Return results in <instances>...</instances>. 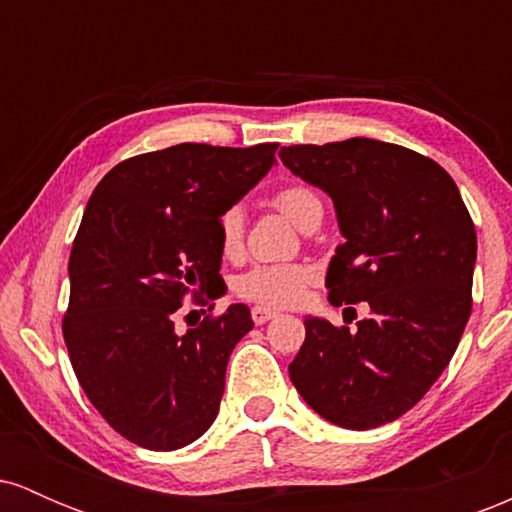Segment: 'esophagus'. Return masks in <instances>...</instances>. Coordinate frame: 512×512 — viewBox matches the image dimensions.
<instances>
[{
	"label": "esophagus",
	"instance_id": "1",
	"mask_svg": "<svg viewBox=\"0 0 512 512\" xmlns=\"http://www.w3.org/2000/svg\"><path fill=\"white\" fill-rule=\"evenodd\" d=\"M276 315H279L276 310L264 308V305H255V308H252V320H255V325H264V322L274 320Z\"/></svg>",
	"mask_w": 512,
	"mask_h": 512
}]
</instances>
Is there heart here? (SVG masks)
<instances>
[{
  "mask_svg": "<svg viewBox=\"0 0 512 512\" xmlns=\"http://www.w3.org/2000/svg\"><path fill=\"white\" fill-rule=\"evenodd\" d=\"M276 207L284 211L296 226L305 228L317 211H322V199L308 185H286L274 195ZM245 216L240 207H231L219 219V238L223 252H236L243 243ZM313 281V272L305 264H257L250 272L238 276L236 291L248 301L262 305H293Z\"/></svg>",
  "mask_w": 512,
  "mask_h": 512,
  "instance_id": "heart-1",
  "label": "heart"
}]
</instances>
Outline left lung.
<instances>
[{
	"label": "left lung",
	"instance_id": "left-lung-1",
	"mask_svg": "<svg viewBox=\"0 0 512 512\" xmlns=\"http://www.w3.org/2000/svg\"><path fill=\"white\" fill-rule=\"evenodd\" d=\"M279 156L337 211L344 243L327 267V298L370 308L356 332L305 317L291 383L332 424H390L431 390L460 344L477 262L472 216L455 180L404 146L354 137L284 146Z\"/></svg>",
	"mask_w": 512,
	"mask_h": 512
}]
</instances>
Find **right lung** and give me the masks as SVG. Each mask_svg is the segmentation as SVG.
Returning <instances> with one entry per match:
<instances>
[{
    "instance_id": "right-lung-1",
    "label": "right lung",
    "mask_w": 512,
    "mask_h": 512,
    "mask_svg": "<svg viewBox=\"0 0 512 512\" xmlns=\"http://www.w3.org/2000/svg\"><path fill=\"white\" fill-rule=\"evenodd\" d=\"M274 151L170 146L117 163L88 199L64 342L93 407L146 450L185 448L219 414L228 358L255 325L250 308L228 305L185 334L173 315L221 279V214L269 173Z\"/></svg>"
}]
</instances>
